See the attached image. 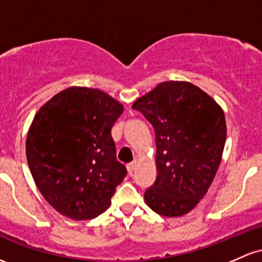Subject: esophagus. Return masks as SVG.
I'll return each mask as SVG.
<instances>
[{
	"instance_id": "1",
	"label": "esophagus",
	"mask_w": 262,
	"mask_h": 262,
	"mask_svg": "<svg viewBox=\"0 0 262 262\" xmlns=\"http://www.w3.org/2000/svg\"><path fill=\"white\" fill-rule=\"evenodd\" d=\"M137 165H138V160H133V162H132V163H129L128 165H126V169H128V173L129 174L133 173V171L136 170Z\"/></svg>"
}]
</instances>
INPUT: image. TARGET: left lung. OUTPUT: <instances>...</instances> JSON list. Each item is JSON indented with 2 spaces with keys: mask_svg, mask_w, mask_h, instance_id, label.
<instances>
[{
  "mask_svg": "<svg viewBox=\"0 0 262 262\" xmlns=\"http://www.w3.org/2000/svg\"><path fill=\"white\" fill-rule=\"evenodd\" d=\"M137 109L153 125L157 180L146 205L168 217L191 211L210 188L226 140L223 109L189 82L169 80L138 98Z\"/></svg>",
  "mask_w": 262,
  "mask_h": 262,
  "instance_id": "obj_1",
  "label": "left lung"
}]
</instances>
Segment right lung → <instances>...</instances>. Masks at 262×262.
Listing matches in <instances>:
<instances>
[{
    "instance_id": "1",
    "label": "right lung",
    "mask_w": 262,
    "mask_h": 262,
    "mask_svg": "<svg viewBox=\"0 0 262 262\" xmlns=\"http://www.w3.org/2000/svg\"><path fill=\"white\" fill-rule=\"evenodd\" d=\"M124 108L99 89L70 87L39 108L26 140L34 183L51 206L73 220L111 205L126 175L111 130Z\"/></svg>"
}]
</instances>
